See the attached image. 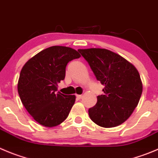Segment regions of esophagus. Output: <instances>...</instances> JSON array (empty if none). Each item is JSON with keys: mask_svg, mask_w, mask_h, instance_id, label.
I'll use <instances>...</instances> for the list:
<instances>
[{"mask_svg": "<svg viewBox=\"0 0 158 158\" xmlns=\"http://www.w3.org/2000/svg\"><path fill=\"white\" fill-rule=\"evenodd\" d=\"M76 97L77 99H81L82 98V94H76Z\"/></svg>", "mask_w": 158, "mask_h": 158, "instance_id": "esophagus-1", "label": "esophagus"}]
</instances>
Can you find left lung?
<instances>
[{"label":"left lung","instance_id":"obj_1","mask_svg":"<svg viewBox=\"0 0 158 158\" xmlns=\"http://www.w3.org/2000/svg\"><path fill=\"white\" fill-rule=\"evenodd\" d=\"M96 77L105 86L104 94L88 110L97 125L111 128L121 125L133 113L142 94L143 85L136 67L109 49H78Z\"/></svg>","mask_w":158,"mask_h":158}]
</instances>
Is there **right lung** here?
<instances>
[{"mask_svg":"<svg viewBox=\"0 0 158 158\" xmlns=\"http://www.w3.org/2000/svg\"><path fill=\"white\" fill-rule=\"evenodd\" d=\"M79 57L72 48L54 46L37 53L22 67L18 82L19 97L40 125L56 127L68 116L76 97L56 91L58 83L65 78L67 64Z\"/></svg>","mask_w":158,"mask_h":158,"instance_id":"right-lung-1","label":"right lung"}]
</instances>
